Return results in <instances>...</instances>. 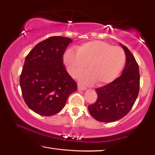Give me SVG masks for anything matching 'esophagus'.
Listing matches in <instances>:
<instances>
[{"label":"esophagus","instance_id":"34e87169","mask_svg":"<svg viewBox=\"0 0 155 155\" xmlns=\"http://www.w3.org/2000/svg\"><path fill=\"white\" fill-rule=\"evenodd\" d=\"M78 89L79 90H85V87H84V86H82V85H81L80 84H78Z\"/></svg>","mask_w":155,"mask_h":155}]
</instances>
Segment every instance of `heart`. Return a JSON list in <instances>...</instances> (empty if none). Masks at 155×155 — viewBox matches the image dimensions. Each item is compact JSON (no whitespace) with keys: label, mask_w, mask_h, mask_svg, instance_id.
Instances as JSON below:
<instances>
[{"label":"heart","mask_w":155,"mask_h":155,"mask_svg":"<svg viewBox=\"0 0 155 155\" xmlns=\"http://www.w3.org/2000/svg\"><path fill=\"white\" fill-rule=\"evenodd\" d=\"M125 61V52L122 48L99 40L78 46L76 52L68 50L64 55V64L72 77H77L87 65L89 72L79 75L81 81L85 85L111 83L122 71Z\"/></svg>","instance_id":"1"}]
</instances>
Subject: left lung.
Segmentation results:
<instances>
[{
	"mask_svg": "<svg viewBox=\"0 0 155 155\" xmlns=\"http://www.w3.org/2000/svg\"><path fill=\"white\" fill-rule=\"evenodd\" d=\"M121 46L127 56L122 75L111 83L96 89L98 98L95 103L88 106L91 116L99 122H112L122 118L132 109L138 96L139 65L127 47Z\"/></svg>",
	"mask_w": 155,
	"mask_h": 155,
	"instance_id": "8db88e82",
	"label": "left lung"
}]
</instances>
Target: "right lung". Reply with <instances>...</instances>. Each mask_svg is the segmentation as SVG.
I'll return each mask as SVG.
<instances>
[{
	"instance_id": "right-lung-1",
	"label": "right lung",
	"mask_w": 155,
	"mask_h": 155,
	"mask_svg": "<svg viewBox=\"0 0 155 155\" xmlns=\"http://www.w3.org/2000/svg\"><path fill=\"white\" fill-rule=\"evenodd\" d=\"M69 38L52 36L38 43L26 57L20 78L23 98L29 108L51 116L64 108L77 84L66 71L63 55Z\"/></svg>"
}]
</instances>
